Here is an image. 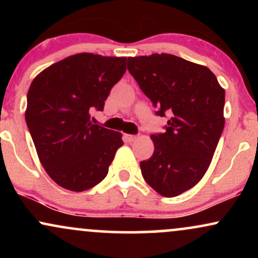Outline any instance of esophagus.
Returning <instances> with one entry per match:
<instances>
[{
	"label": "esophagus",
	"instance_id": "34e87169",
	"mask_svg": "<svg viewBox=\"0 0 258 258\" xmlns=\"http://www.w3.org/2000/svg\"><path fill=\"white\" fill-rule=\"evenodd\" d=\"M123 138H125L126 142H128V143H132V142H135L136 139H137V136H133V135H125L123 136Z\"/></svg>",
	"mask_w": 258,
	"mask_h": 258
}]
</instances>
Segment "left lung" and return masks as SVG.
Segmentation results:
<instances>
[{"mask_svg":"<svg viewBox=\"0 0 258 258\" xmlns=\"http://www.w3.org/2000/svg\"><path fill=\"white\" fill-rule=\"evenodd\" d=\"M127 68L141 90L171 112L166 132L152 135V158L141 162L156 193L173 198L197 185L211 164L224 127V88L206 68L167 53L128 57Z\"/></svg>","mask_w":258,"mask_h":258,"instance_id":"1","label":"left lung"}]
</instances>
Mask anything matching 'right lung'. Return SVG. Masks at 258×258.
<instances>
[{"label":"right lung","mask_w":258,"mask_h":258,"mask_svg":"<svg viewBox=\"0 0 258 258\" xmlns=\"http://www.w3.org/2000/svg\"><path fill=\"white\" fill-rule=\"evenodd\" d=\"M126 57L78 53L49 65L28 91L26 125L48 176L84 191L102 182L122 146L121 132L91 122L126 72Z\"/></svg>","instance_id":"right-lung-1"}]
</instances>
